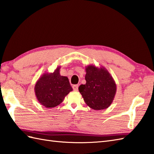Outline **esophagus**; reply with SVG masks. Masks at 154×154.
Returning a JSON list of instances; mask_svg holds the SVG:
<instances>
[{"mask_svg": "<svg viewBox=\"0 0 154 154\" xmlns=\"http://www.w3.org/2000/svg\"><path fill=\"white\" fill-rule=\"evenodd\" d=\"M73 88V90L74 91H78V85H74V86H72Z\"/></svg>", "mask_w": 154, "mask_h": 154, "instance_id": "obj_1", "label": "esophagus"}]
</instances>
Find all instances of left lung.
Returning a JSON list of instances; mask_svg holds the SVG:
<instances>
[{
	"instance_id": "8db88e82",
	"label": "left lung",
	"mask_w": 154,
	"mask_h": 154,
	"mask_svg": "<svg viewBox=\"0 0 154 154\" xmlns=\"http://www.w3.org/2000/svg\"><path fill=\"white\" fill-rule=\"evenodd\" d=\"M86 84L78 88L87 105L94 110L108 108L113 101L117 85L108 70L103 66L88 65L86 67Z\"/></svg>"
}]
</instances>
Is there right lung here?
I'll return each mask as SVG.
<instances>
[{
    "label": "right lung",
    "instance_id": "1",
    "mask_svg": "<svg viewBox=\"0 0 154 154\" xmlns=\"http://www.w3.org/2000/svg\"><path fill=\"white\" fill-rule=\"evenodd\" d=\"M60 66L53 73H44L35 85V96L39 103L47 108H53L63 101L72 91L68 78L60 74Z\"/></svg>",
    "mask_w": 154,
    "mask_h": 154
}]
</instances>
